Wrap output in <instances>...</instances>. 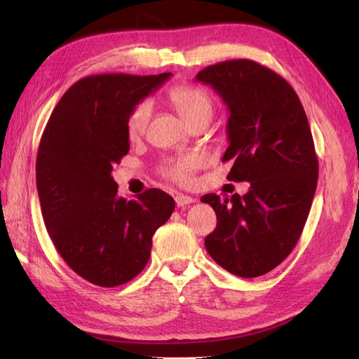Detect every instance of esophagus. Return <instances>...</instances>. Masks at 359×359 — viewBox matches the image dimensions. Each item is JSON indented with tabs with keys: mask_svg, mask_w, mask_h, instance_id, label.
Returning a JSON list of instances; mask_svg holds the SVG:
<instances>
[{
	"mask_svg": "<svg viewBox=\"0 0 359 359\" xmlns=\"http://www.w3.org/2000/svg\"><path fill=\"white\" fill-rule=\"evenodd\" d=\"M196 199H193L191 196H187V194H177L175 196V203H177V207H185V205L193 203Z\"/></svg>",
	"mask_w": 359,
	"mask_h": 359,
	"instance_id": "esophagus-1",
	"label": "esophagus"
}]
</instances>
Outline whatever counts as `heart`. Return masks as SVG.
<instances>
[{
	"mask_svg": "<svg viewBox=\"0 0 359 359\" xmlns=\"http://www.w3.org/2000/svg\"><path fill=\"white\" fill-rule=\"evenodd\" d=\"M174 109L179 112V116L184 118L187 123H193L194 120L201 117H211L212 112V100L208 95L207 90H203L199 86L193 85H180L172 88L168 93ZM151 116V104L149 102H140L137 103L133 111L129 112L126 120V131L131 139L140 137ZM207 162L203 154L201 152H188V154L174 157L163 165L162 171L168 179H171L177 184L188 185L193 180V174L201 170V168Z\"/></svg>",
	"mask_w": 359,
	"mask_h": 359,
	"instance_id": "b5f03b06",
	"label": "heart"
}]
</instances>
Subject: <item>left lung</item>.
I'll return each mask as SVG.
<instances>
[{
	"mask_svg": "<svg viewBox=\"0 0 359 359\" xmlns=\"http://www.w3.org/2000/svg\"><path fill=\"white\" fill-rule=\"evenodd\" d=\"M196 80L215 89L230 111L226 179L250 182L243 196L202 197L217 216L205 247L236 276H262L292 253L316 191L319 168L306 111L287 80L251 60L208 66Z\"/></svg>",
	"mask_w": 359,
	"mask_h": 359,
	"instance_id": "1",
	"label": "left lung"
}]
</instances>
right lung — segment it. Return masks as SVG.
<instances>
[{
	"label": "right lung",
	"mask_w": 359,
	"mask_h": 359,
	"mask_svg": "<svg viewBox=\"0 0 359 359\" xmlns=\"http://www.w3.org/2000/svg\"><path fill=\"white\" fill-rule=\"evenodd\" d=\"M170 77L89 75L66 90L43 131L36 189L46 230L65 262L98 287L135 278L174 211L172 197L157 188L123 199L111 175L129 151V112Z\"/></svg>",
	"instance_id": "add662e5"
}]
</instances>
